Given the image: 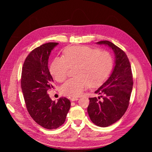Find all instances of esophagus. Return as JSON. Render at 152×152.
Segmentation results:
<instances>
[{
  "instance_id": "1",
  "label": "esophagus",
  "mask_w": 152,
  "mask_h": 152,
  "mask_svg": "<svg viewBox=\"0 0 152 152\" xmlns=\"http://www.w3.org/2000/svg\"><path fill=\"white\" fill-rule=\"evenodd\" d=\"M78 99H78L77 98H70V100L72 101V102H75V101H77Z\"/></svg>"
}]
</instances>
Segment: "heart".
<instances>
[{"label":"heart","mask_w":152,"mask_h":152,"mask_svg":"<svg viewBox=\"0 0 152 152\" xmlns=\"http://www.w3.org/2000/svg\"><path fill=\"white\" fill-rule=\"evenodd\" d=\"M113 61L107 50H98L87 46H73L65 50L63 57L54 59L50 66V74L59 82L65 80L69 69L75 68L76 78L63 84L61 93L68 97L80 96L87 87L98 86L107 79Z\"/></svg>","instance_id":"1"}]
</instances>
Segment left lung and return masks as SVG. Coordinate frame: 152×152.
I'll return each instance as SVG.
<instances>
[{
  "instance_id": "left-lung-1",
  "label": "left lung",
  "mask_w": 152,
  "mask_h": 152,
  "mask_svg": "<svg viewBox=\"0 0 152 152\" xmlns=\"http://www.w3.org/2000/svg\"><path fill=\"white\" fill-rule=\"evenodd\" d=\"M106 45L115 54V66L108 80L95 91L102 94V100L90 98L87 112L91 121L99 127H108L118 121L125 113L129 104L133 86L130 62L125 52L108 40L96 43Z\"/></svg>"
}]
</instances>
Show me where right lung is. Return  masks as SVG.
I'll list each match as a JSON object with an SVG mask.
<instances>
[{"label":"right lung","instance_id":"add662e5","mask_svg":"<svg viewBox=\"0 0 152 152\" xmlns=\"http://www.w3.org/2000/svg\"><path fill=\"white\" fill-rule=\"evenodd\" d=\"M58 44L48 42L34 49L25 59L21 73V86L27 110L35 122L48 129L64 124L71 105L66 98L53 102L48 94L54 87L48 59Z\"/></svg>","mask_w":152,"mask_h":152}]
</instances>
